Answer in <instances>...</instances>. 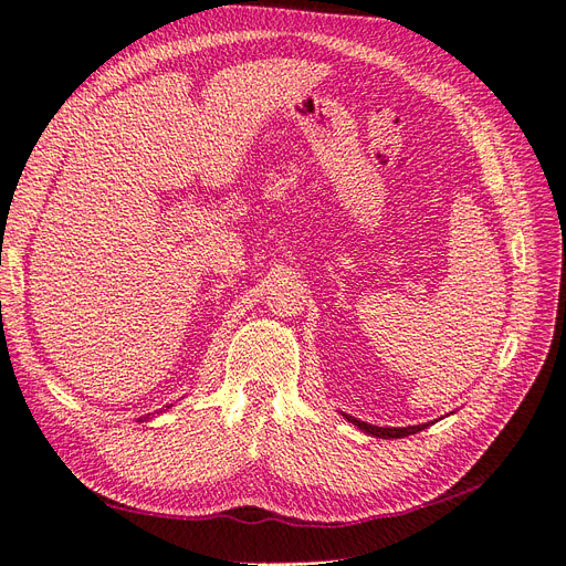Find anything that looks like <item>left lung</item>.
<instances>
[{
    "label": "left lung",
    "instance_id": "left-lung-1",
    "mask_svg": "<svg viewBox=\"0 0 566 566\" xmlns=\"http://www.w3.org/2000/svg\"><path fill=\"white\" fill-rule=\"evenodd\" d=\"M343 417L349 421V423H355L359 431H364V433H369V436H376V438H405V436H411V433H417V431H423L426 426L429 423H421V426H405V429H384V426H374V423H366V421H359V419H355V417H349V415H345L343 411Z\"/></svg>",
    "mask_w": 566,
    "mask_h": 566
}]
</instances>
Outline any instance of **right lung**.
<instances>
[{"mask_svg": "<svg viewBox=\"0 0 566 566\" xmlns=\"http://www.w3.org/2000/svg\"><path fill=\"white\" fill-rule=\"evenodd\" d=\"M166 409H171V405H166ZM157 415H159V411H157ZM147 419H151V417H149V415H147V417H140V423L147 421Z\"/></svg>", "mask_w": 566, "mask_h": 566, "instance_id": "obj_1", "label": "right lung"}]
</instances>
